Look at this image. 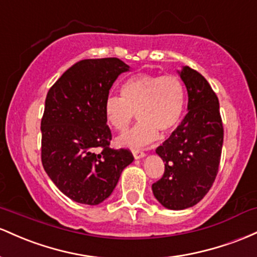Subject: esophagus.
Wrapping results in <instances>:
<instances>
[{
    "label": "esophagus",
    "instance_id": "esophagus-1",
    "mask_svg": "<svg viewBox=\"0 0 257 257\" xmlns=\"http://www.w3.org/2000/svg\"><path fill=\"white\" fill-rule=\"evenodd\" d=\"M132 153H134L135 159H141V158H143L144 155H146V153H144L143 151H141V149H134Z\"/></svg>",
    "mask_w": 257,
    "mask_h": 257
}]
</instances>
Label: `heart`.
<instances>
[{"label":"heart","mask_w":257,"mask_h":257,"mask_svg":"<svg viewBox=\"0 0 257 257\" xmlns=\"http://www.w3.org/2000/svg\"><path fill=\"white\" fill-rule=\"evenodd\" d=\"M186 88L175 75L140 74L130 77L121 87V96H109L104 102L108 122L117 131L128 127L135 115L140 121L117 138L126 147H141L171 132L182 117Z\"/></svg>","instance_id":"obj_1"}]
</instances>
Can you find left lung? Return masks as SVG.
Returning <instances> with one entry per match:
<instances>
[{
	"mask_svg": "<svg viewBox=\"0 0 257 257\" xmlns=\"http://www.w3.org/2000/svg\"><path fill=\"white\" fill-rule=\"evenodd\" d=\"M180 76L188 92L189 111L155 151L165 171L152 186L154 197L171 210L191 207L205 197L217 176L223 144L220 104L211 86L189 66Z\"/></svg>",
	"mask_w": 257,
	"mask_h": 257,
	"instance_id": "1",
	"label": "left lung"
}]
</instances>
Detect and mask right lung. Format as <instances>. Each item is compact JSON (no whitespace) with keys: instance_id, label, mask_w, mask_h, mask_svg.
Masks as SVG:
<instances>
[{"instance_id":"1","label":"right lung","mask_w":257,"mask_h":257,"mask_svg":"<svg viewBox=\"0 0 257 257\" xmlns=\"http://www.w3.org/2000/svg\"><path fill=\"white\" fill-rule=\"evenodd\" d=\"M128 68L119 58L80 60L46 97L41 119L43 169L57 188L76 203H102L134 161L130 149L110 148L111 131L104 113L109 90Z\"/></svg>"}]
</instances>
